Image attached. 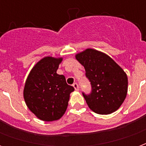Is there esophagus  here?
<instances>
[{
	"instance_id": "34e87169",
	"label": "esophagus",
	"mask_w": 146,
	"mask_h": 146,
	"mask_svg": "<svg viewBox=\"0 0 146 146\" xmlns=\"http://www.w3.org/2000/svg\"><path fill=\"white\" fill-rule=\"evenodd\" d=\"M73 88L74 89L76 90V91H79V87H78V84H77V83H74L73 84Z\"/></svg>"
}]
</instances>
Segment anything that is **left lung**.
Segmentation results:
<instances>
[{"instance_id":"left-lung-1","label":"left lung","mask_w":146,"mask_h":146,"mask_svg":"<svg viewBox=\"0 0 146 146\" xmlns=\"http://www.w3.org/2000/svg\"><path fill=\"white\" fill-rule=\"evenodd\" d=\"M76 60L85 69L92 91L83 93L91 110L107 115L118 110L127 94V76L121 67L108 54L88 48L76 54Z\"/></svg>"}]
</instances>
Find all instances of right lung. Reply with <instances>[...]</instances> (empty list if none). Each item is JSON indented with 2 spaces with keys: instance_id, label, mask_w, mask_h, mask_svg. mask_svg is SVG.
I'll return each mask as SVG.
<instances>
[{
  "instance_id": "add662e5",
  "label": "right lung",
  "mask_w": 146,
  "mask_h": 146,
  "mask_svg": "<svg viewBox=\"0 0 146 146\" xmlns=\"http://www.w3.org/2000/svg\"><path fill=\"white\" fill-rule=\"evenodd\" d=\"M62 58L47 56L36 62L25 83L23 98L29 110L43 121L58 120L66 111L73 87L57 73Z\"/></svg>"
}]
</instances>
